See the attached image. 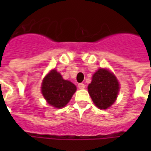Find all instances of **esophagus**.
Masks as SVG:
<instances>
[{"mask_svg":"<svg viewBox=\"0 0 151 151\" xmlns=\"http://www.w3.org/2000/svg\"><path fill=\"white\" fill-rule=\"evenodd\" d=\"M78 88L79 89H84L85 85L83 83H80V84H78Z\"/></svg>","mask_w":151,"mask_h":151,"instance_id":"1","label":"esophagus"}]
</instances>
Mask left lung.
I'll return each instance as SVG.
<instances>
[{
  "mask_svg": "<svg viewBox=\"0 0 151 151\" xmlns=\"http://www.w3.org/2000/svg\"><path fill=\"white\" fill-rule=\"evenodd\" d=\"M87 89L96 107L107 109L117 99L119 83L116 76L108 70L99 69L93 75Z\"/></svg>",
  "mask_w": 151,
  "mask_h": 151,
  "instance_id": "obj_1",
  "label": "left lung"
}]
</instances>
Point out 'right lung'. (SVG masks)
<instances>
[{
    "instance_id": "1",
    "label": "right lung",
    "mask_w": 151,
    "mask_h": 151,
    "mask_svg": "<svg viewBox=\"0 0 151 151\" xmlns=\"http://www.w3.org/2000/svg\"><path fill=\"white\" fill-rule=\"evenodd\" d=\"M76 91L72 82L64 80L56 70H52L43 80L41 91L47 102L56 107L62 108L71 99Z\"/></svg>"
}]
</instances>
